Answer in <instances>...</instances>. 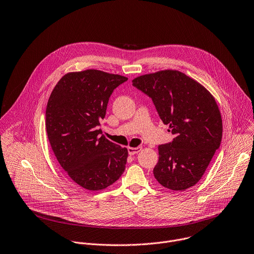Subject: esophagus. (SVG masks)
Instances as JSON below:
<instances>
[{"instance_id":"obj_1","label":"esophagus","mask_w":254,"mask_h":254,"mask_svg":"<svg viewBox=\"0 0 254 254\" xmlns=\"http://www.w3.org/2000/svg\"><path fill=\"white\" fill-rule=\"evenodd\" d=\"M141 150V147L140 146H137V147H131V146H128L127 147V151H128V154L130 155H133L137 152H139Z\"/></svg>"}]
</instances>
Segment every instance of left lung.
I'll return each instance as SVG.
<instances>
[{
    "label": "left lung",
    "instance_id": "1",
    "mask_svg": "<svg viewBox=\"0 0 254 254\" xmlns=\"http://www.w3.org/2000/svg\"><path fill=\"white\" fill-rule=\"evenodd\" d=\"M132 84L152 99L160 120L176 135L173 142L158 145L155 180L175 191L193 187L221 142L222 120L214 97L177 69L136 76Z\"/></svg>",
    "mask_w": 254,
    "mask_h": 254
}]
</instances>
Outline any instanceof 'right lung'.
<instances>
[{
    "mask_svg": "<svg viewBox=\"0 0 254 254\" xmlns=\"http://www.w3.org/2000/svg\"><path fill=\"white\" fill-rule=\"evenodd\" d=\"M127 77L99 69L65 73L56 84L46 110L52 149L72 182L91 191L107 189L123 175L127 148L101 133L109 99Z\"/></svg>",
    "mask_w": 254,
    "mask_h": 254,
    "instance_id": "obj_1",
    "label": "right lung"
}]
</instances>
